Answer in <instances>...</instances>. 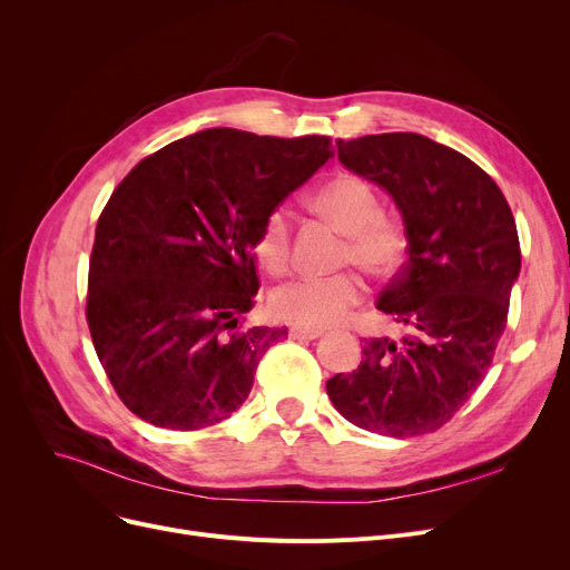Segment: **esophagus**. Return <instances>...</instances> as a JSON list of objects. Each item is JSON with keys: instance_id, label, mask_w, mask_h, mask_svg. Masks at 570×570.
I'll list each match as a JSON object with an SVG mask.
<instances>
[{"instance_id": "obj_1", "label": "esophagus", "mask_w": 570, "mask_h": 570, "mask_svg": "<svg viewBox=\"0 0 570 570\" xmlns=\"http://www.w3.org/2000/svg\"><path fill=\"white\" fill-rule=\"evenodd\" d=\"M323 333L321 331H307V327H291V337L293 340H318Z\"/></svg>"}]
</instances>
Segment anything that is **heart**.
<instances>
[{
  "label": "heart",
  "mask_w": 570,
  "mask_h": 570,
  "mask_svg": "<svg viewBox=\"0 0 570 570\" xmlns=\"http://www.w3.org/2000/svg\"><path fill=\"white\" fill-rule=\"evenodd\" d=\"M312 209L346 235L340 252L342 265H357L372 277H387L402 265L409 249L404 219L381 209V196L370 179L340 173L323 183L309 198ZM254 252L267 273H284L291 261V219L286 207H275L256 235ZM367 286L357 273L333 277H297L269 295L275 318L307 331H325L348 318L365 301Z\"/></svg>",
  "instance_id": "heart-1"
}]
</instances>
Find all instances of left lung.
Instances as JSON below:
<instances>
[{
    "label": "left lung",
    "instance_id": "obj_1",
    "mask_svg": "<svg viewBox=\"0 0 570 570\" xmlns=\"http://www.w3.org/2000/svg\"><path fill=\"white\" fill-rule=\"evenodd\" d=\"M337 157L391 194L409 261L379 295L406 327L365 340L363 363L325 383L353 425L385 436L436 432L483 383L520 275L515 217L494 179L428 136L395 131L337 140Z\"/></svg>",
    "mask_w": 570,
    "mask_h": 570
}]
</instances>
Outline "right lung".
Returning a JSON list of instances; mask_svg holds the SVG:
<instances>
[{
  "mask_svg": "<svg viewBox=\"0 0 570 570\" xmlns=\"http://www.w3.org/2000/svg\"><path fill=\"white\" fill-rule=\"evenodd\" d=\"M331 136L207 129L138 161L97 222L87 325L117 397L191 432L243 404L286 327H245L263 219L333 157Z\"/></svg>",
  "mask_w": 570,
  "mask_h": 570,
  "instance_id": "obj_1",
  "label": "right lung"
}]
</instances>
